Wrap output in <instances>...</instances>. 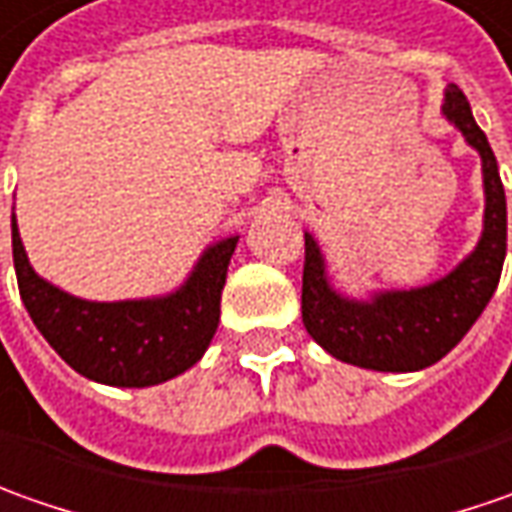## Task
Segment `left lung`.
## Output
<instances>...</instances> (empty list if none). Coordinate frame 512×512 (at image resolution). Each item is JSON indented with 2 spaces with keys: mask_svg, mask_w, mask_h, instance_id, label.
<instances>
[{
  "mask_svg": "<svg viewBox=\"0 0 512 512\" xmlns=\"http://www.w3.org/2000/svg\"><path fill=\"white\" fill-rule=\"evenodd\" d=\"M442 118L482 158V235L448 274L433 283L374 289L365 297H354L334 286L320 243L306 232L303 326L314 343L340 362L391 374L422 371L459 345L499 286L507 255V201L496 155L456 84L445 87Z\"/></svg>",
  "mask_w": 512,
  "mask_h": 512,
  "instance_id": "left-lung-1",
  "label": "left lung"
}]
</instances>
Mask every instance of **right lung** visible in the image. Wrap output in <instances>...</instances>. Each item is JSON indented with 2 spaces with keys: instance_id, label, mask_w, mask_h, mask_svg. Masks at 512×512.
<instances>
[{
  "instance_id": "add662e5",
  "label": "right lung",
  "mask_w": 512,
  "mask_h": 512,
  "mask_svg": "<svg viewBox=\"0 0 512 512\" xmlns=\"http://www.w3.org/2000/svg\"><path fill=\"white\" fill-rule=\"evenodd\" d=\"M13 269L33 326L81 377L113 388H150L189 371L221 320V291L240 235L209 243L184 283L135 300H84L30 266L10 215Z\"/></svg>"
}]
</instances>
